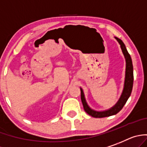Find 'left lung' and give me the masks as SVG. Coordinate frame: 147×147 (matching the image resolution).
Segmentation results:
<instances>
[{
  "mask_svg": "<svg viewBox=\"0 0 147 147\" xmlns=\"http://www.w3.org/2000/svg\"><path fill=\"white\" fill-rule=\"evenodd\" d=\"M115 39L117 40V42L119 43L120 47H121V51L123 53V55L125 56V61H126V69H125V83H124V88H123L122 92L120 96L119 99L117 101V102L111 107V108L105 111H95L89 107V105L87 103L86 100L85 94L83 92V90L82 88H80V97H81V101L83 103V108L85 110V111L88 113V115L92 116V117L95 118H103V117H107V116H113V115L116 114L117 113L122 109L123 106L125 105L126 102L127 101L128 98L131 94L132 89H133V62H132L131 57L129 53L127 51V48L125 47L124 42L120 39L117 37H115Z\"/></svg>",
  "mask_w": 147,
  "mask_h": 147,
  "instance_id": "8db88e82",
  "label": "left lung"
}]
</instances>
